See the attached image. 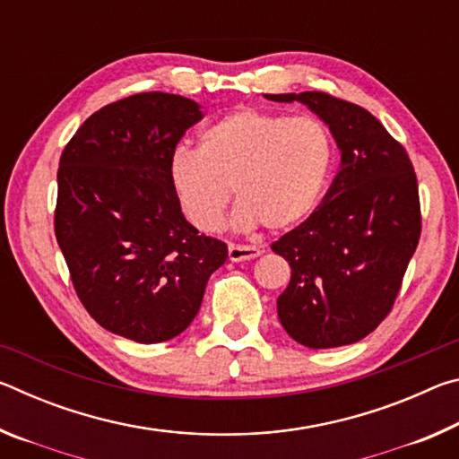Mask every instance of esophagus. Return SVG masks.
<instances>
[{"label":"esophagus","mask_w":459,"mask_h":459,"mask_svg":"<svg viewBox=\"0 0 459 459\" xmlns=\"http://www.w3.org/2000/svg\"><path fill=\"white\" fill-rule=\"evenodd\" d=\"M261 248L251 247V245H229V259L232 263L238 261H251L255 257H259Z\"/></svg>","instance_id":"34e87169"}]
</instances>
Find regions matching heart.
<instances>
[{
    "mask_svg": "<svg viewBox=\"0 0 459 459\" xmlns=\"http://www.w3.org/2000/svg\"><path fill=\"white\" fill-rule=\"evenodd\" d=\"M333 139L312 115L243 107L208 126L198 150H178L169 178L194 227L219 232L232 198L240 229L287 230L320 202L333 166Z\"/></svg>",
    "mask_w": 459,
    "mask_h": 459,
    "instance_id": "1",
    "label": "heart"
}]
</instances>
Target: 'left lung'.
<instances>
[{"label":"left lung","instance_id":"1","mask_svg":"<svg viewBox=\"0 0 459 459\" xmlns=\"http://www.w3.org/2000/svg\"><path fill=\"white\" fill-rule=\"evenodd\" d=\"M265 97L307 105L342 153L317 211L271 245L291 267L279 322L316 351L354 344L393 309L421 237L413 164L367 108L320 91Z\"/></svg>","mask_w":459,"mask_h":459}]
</instances>
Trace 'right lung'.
<instances>
[{
    "instance_id": "add662e5",
    "label": "right lung",
    "mask_w": 459,
    "mask_h": 459,
    "mask_svg": "<svg viewBox=\"0 0 459 459\" xmlns=\"http://www.w3.org/2000/svg\"><path fill=\"white\" fill-rule=\"evenodd\" d=\"M200 105L139 92L92 113L60 155L54 232L92 320L155 344L182 333L227 261V245L184 219L169 178Z\"/></svg>"
}]
</instances>
